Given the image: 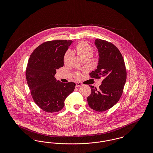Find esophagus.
Instances as JSON below:
<instances>
[{
    "mask_svg": "<svg viewBox=\"0 0 153 153\" xmlns=\"http://www.w3.org/2000/svg\"><path fill=\"white\" fill-rule=\"evenodd\" d=\"M82 85V84L80 82H76V87H80Z\"/></svg>",
    "mask_w": 153,
    "mask_h": 153,
    "instance_id": "obj_1",
    "label": "esophagus"
}]
</instances>
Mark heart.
<instances>
[{
	"instance_id": "1",
	"label": "heart",
	"mask_w": 153,
	"mask_h": 153,
	"mask_svg": "<svg viewBox=\"0 0 153 153\" xmlns=\"http://www.w3.org/2000/svg\"><path fill=\"white\" fill-rule=\"evenodd\" d=\"M76 51L82 59H84L88 56H92L94 54V48L90 46L87 42L85 41H82L78 44L76 47ZM71 57V52L70 51H66L64 57V62L66 64L69 62V61ZM81 76L80 73H75V77L79 78Z\"/></svg>"
}]
</instances>
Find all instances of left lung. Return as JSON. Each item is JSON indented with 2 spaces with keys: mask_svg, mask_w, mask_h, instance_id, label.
I'll use <instances>...</instances> for the list:
<instances>
[{
  "mask_svg": "<svg viewBox=\"0 0 153 153\" xmlns=\"http://www.w3.org/2000/svg\"><path fill=\"white\" fill-rule=\"evenodd\" d=\"M95 45L99 53L98 65L89 75L92 78H102V81L99 89L89 85L91 94L87 101L92 109L102 112L111 108L119 100L127 72L122 55L114 44L96 39Z\"/></svg>",
  "mask_w": 153,
  "mask_h": 153,
  "instance_id": "left-lung-1",
  "label": "left lung"
}]
</instances>
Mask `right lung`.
<instances>
[{"label":"right lung","instance_id":"obj_1","mask_svg":"<svg viewBox=\"0 0 153 153\" xmlns=\"http://www.w3.org/2000/svg\"><path fill=\"white\" fill-rule=\"evenodd\" d=\"M71 40L50 41L38 46L30 56L26 78L36 105L47 112H56L64 107L66 98L76 84L57 81L56 69L64 66V57Z\"/></svg>","mask_w":153,"mask_h":153}]
</instances>
